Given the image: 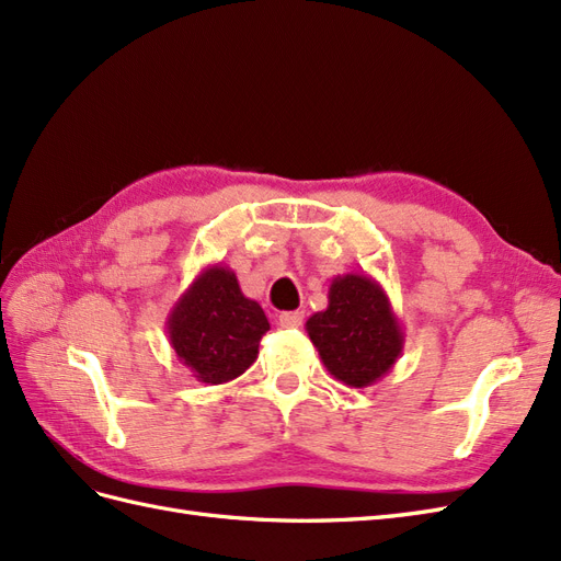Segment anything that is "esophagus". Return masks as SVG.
Segmentation results:
<instances>
[{
    "label": "esophagus",
    "instance_id": "esophagus-1",
    "mask_svg": "<svg viewBox=\"0 0 561 561\" xmlns=\"http://www.w3.org/2000/svg\"><path fill=\"white\" fill-rule=\"evenodd\" d=\"M304 320V313L301 311H283L278 316V325L280 328H299Z\"/></svg>",
    "mask_w": 561,
    "mask_h": 561
}]
</instances>
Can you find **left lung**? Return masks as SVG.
<instances>
[{
    "label": "left lung",
    "mask_w": 561,
    "mask_h": 561,
    "mask_svg": "<svg viewBox=\"0 0 561 561\" xmlns=\"http://www.w3.org/2000/svg\"><path fill=\"white\" fill-rule=\"evenodd\" d=\"M307 332L330 375L351 388L377 383L393 369L404 348L393 304L367 274L332 278L328 309L307 320Z\"/></svg>",
    "instance_id": "obj_1"
}]
</instances>
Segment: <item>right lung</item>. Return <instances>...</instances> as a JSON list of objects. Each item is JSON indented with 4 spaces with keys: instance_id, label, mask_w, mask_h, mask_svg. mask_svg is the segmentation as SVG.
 I'll return each mask as SVG.
<instances>
[{
    "instance_id": "1",
    "label": "right lung",
    "mask_w": 561,
    "mask_h": 561,
    "mask_svg": "<svg viewBox=\"0 0 561 561\" xmlns=\"http://www.w3.org/2000/svg\"><path fill=\"white\" fill-rule=\"evenodd\" d=\"M268 320L222 264L201 271L168 313L165 330L178 360L201 383H227L257 360Z\"/></svg>"
}]
</instances>
